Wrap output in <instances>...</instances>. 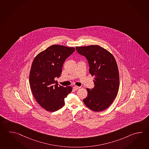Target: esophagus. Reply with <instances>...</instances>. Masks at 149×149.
Segmentation results:
<instances>
[{"instance_id":"esophagus-1","label":"esophagus","mask_w":149,"mask_h":149,"mask_svg":"<svg viewBox=\"0 0 149 149\" xmlns=\"http://www.w3.org/2000/svg\"><path fill=\"white\" fill-rule=\"evenodd\" d=\"M79 88H80V87H79V86H76V85H75V86L73 87V89H74V90H75V91L77 90H78V89H79Z\"/></svg>"}]
</instances>
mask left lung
<instances>
[{
	"label": "left lung",
	"instance_id": "1",
	"mask_svg": "<svg viewBox=\"0 0 149 149\" xmlns=\"http://www.w3.org/2000/svg\"><path fill=\"white\" fill-rule=\"evenodd\" d=\"M77 52L87 59L89 73L94 76V87L86 88L83 102L95 112L106 109L117 97L119 85L118 68L113 55L97 45L76 47Z\"/></svg>",
	"mask_w": 149,
	"mask_h": 149
}]
</instances>
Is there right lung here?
<instances>
[{
  "instance_id": "obj_1",
  "label": "right lung",
  "mask_w": 149,
  "mask_h": 149,
  "mask_svg": "<svg viewBox=\"0 0 149 149\" xmlns=\"http://www.w3.org/2000/svg\"><path fill=\"white\" fill-rule=\"evenodd\" d=\"M75 50L54 45L34 59L29 77L31 89L38 103L47 111L60 109L64 106V99L72 90L71 86L58 85L55 78L61 76L64 61Z\"/></svg>"
}]
</instances>
